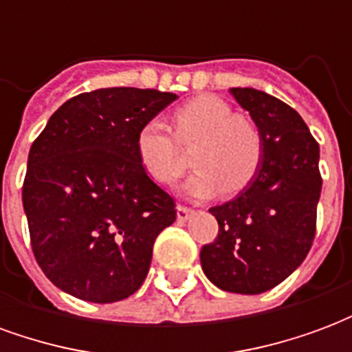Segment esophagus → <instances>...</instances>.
I'll list each match as a JSON object with an SVG mask.
<instances>
[{"instance_id": "1", "label": "esophagus", "mask_w": 352, "mask_h": 352, "mask_svg": "<svg viewBox=\"0 0 352 352\" xmlns=\"http://www.w3.org/2000/svg\"><path fill=\"white\" fill-rule=\"evenodd\" d=\"M192 214H194V211H192V209H188V207L177 206V221L179 222H186L188 219H190Z\"/></svg>"}]
</instances>
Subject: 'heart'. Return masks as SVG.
<instances>
[{
  "instance_id": "b5f03b06",
  "label": "heart",
  "mask_w": 352,
  "mask_h": 352,
  "mask_svg": "<svg viewBox=\"0 0 352 352\" xmlns=\"http://www.w3.org/2000/svg\"><path fill=\"white\" fill-rule=\"evenodd\" d=\"M173 133L160 120H148L135 135V154L154 183L171 186L184 169L181 145L196 143L192 151L194 175L184 184L192 198L237 194L249 186L262 164V135L245 116L234 115L228 101L219 96L192 98L173 111Z\"/></svg>"
}]
</instances>
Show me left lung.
Masks as SVG:
<instances>
[{
    "label": "left lung",
    "mask_w": 352,
    "mask_h": 352,
    "mask_svg": "<svg viewBox=\"0 0 352 352\" xmlns=\"http://www.w3.org/2000/svg\"><path fill=\"white\" fill-rule=\"evenodd\" d=\"M262 135V164L249 186L209 213L219 236L199 252L214 287L262 294L302 264L315 237L322 179L318 145L285 101L254 88H230Z\"/></svg>",
    "instance_id": "obj_1"
}]
</instances>
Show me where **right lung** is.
I'll use <instances>...</instances> for the list:
<instances>
[{
  "instance_id": "1",
  "label": "right lung",
  "mask_w": 352,
  "mask_h": 352,
  "mask_svg": "<svg viewBox=\"0 0 352 352\" xmlns=\"http://www.w3.org/2000/svg\"><path fill=\"white\" fill-rule=\"evenodd\" d=\"M175 100L151 88L79 94L34 141L22 204L35 260L60 290L113 303L143 285L175 204L141 168L135 135Z\"/></svg>"
}]
</instances>
